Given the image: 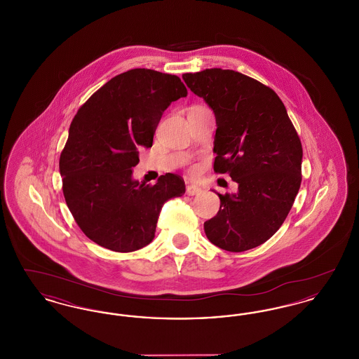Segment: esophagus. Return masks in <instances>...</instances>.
I'll use <instances>...</instances> for the list:
<instances>
[{"instance_id": "34e87169", "label": "esophagus", "mask_w": 359, "mask_h": 359, "mask_svg": "<svg viewBox=\"0 0 359 359\" xmlns=\"http://www.w3.org/2000/svg\"><path fill=\"white\" fill-rule=\"evenodd\" d=\"M186 192L187 195H199L202 192V188L196 187V186H187L186 188Z\"/></svg>"}]
</instances>
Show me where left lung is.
Wrapping results in <instances>:
<instances>
[{
  "label": "left lung",
  "mask_w": 359,
  "mask_h": 359,
  "mask_svg": "<svg viewBox=\"0 0 359 359\" xmlns=\"http://www.w3.org/2000/svg\"><path fill=\"white\" fill-rule=\"evenodd\" d=\"M183 79L215 114L214 171L238 184L236 194H218L221 207L205 221V236L227 252L257 248L280 229L299 192L300 138L278 95L256 79L222 69Z\"/></svg>",
  "instance_id": "left-lung-1"
}]
</instances>
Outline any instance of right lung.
I'll return each mask as SVG.
<instances>
[{
  "instance_id": "right-lung-1",
  "label": "right lung",
  "mask_w": 359,
  "mask_h": 359,
  "mask_svg": "<svg viewBox=\"0 0 359 359\" xmlns=\"http://www.w3.org/2000/svg\"><path fill=\"white\" fill-rule=\"evenodd\" d=\"M187 97L179 76L135 69L111 78L86 101L69 125L60 154L63 195L86 234L113 252H135L152 242L161 207L182 196L175 173L154 186L133 180L140 148H151L164 110Z\"/></svg>"
}]
</instances>
